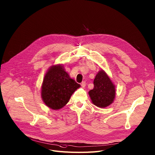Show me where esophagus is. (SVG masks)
Returning a JSON list of instances; mask_svg holds the SVG:
<instances>
[{
    "mask_svg": "<svg viewBox=\"0 0 155 155\" xmlns=\"http://www.w3.org/2000/svg\"><path fill=\"white\" fill-rule=\"evenodd\" d=\"M81 87H85L86 86V81H82V82H81Z\"/></svg>",
    "mask_w": 155,
    "mask_h": 155,
    "instance_id": "1",
    "label": "esophagus"
}]
</instances>
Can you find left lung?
Returning a JSON list of instances; mask_svg holds the SVG:
<instances>
[{
	"label": "left lung",
	"mask_w": 155,
	"mask_h": 155,
	"mask_svg": "<svg viewBox=\"0 0 155 155\" xmlns=\"http://www.w3.org/2000/svg\"><path fill=\"white\" fill-rule=\"evenodd\" d=\"M94 84V88L88 92L93 104L100 108L111 105L115 97V87L104 70L97 74Z\"/></svg>",
	"instance_id": "8db88e82"
}]
</instances>
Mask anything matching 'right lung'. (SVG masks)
<instances>
[{
  "label": "right lung",
  "mask_w": 155,
  "mask_h": 155,
  "mask_svg": "<svg viewBox=\"0 0 155 155\" xmlns=\"http://www.w3.org/2000/svg\"><path fill=\"white\" fill-rule=\"evenodd\" d=\"M80 85L71 79L62 65L51 66L46 73L41 95L45 104L51 109L59 110L68 102Z\"/></svg>",
  "instance_id": "obj_1"
}]
</instances>
